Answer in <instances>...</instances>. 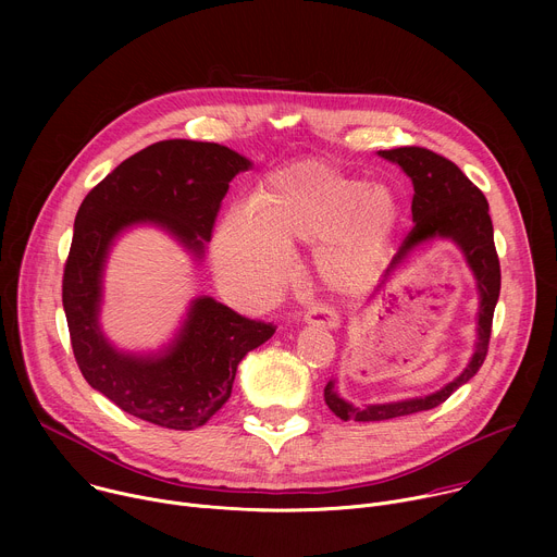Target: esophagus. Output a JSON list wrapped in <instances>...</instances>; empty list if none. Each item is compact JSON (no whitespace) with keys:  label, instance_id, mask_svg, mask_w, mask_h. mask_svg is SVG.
<instances>
[{"label":"esophagus","instance_id":"1","mask_svg":"<svg viewBox=\"0 0 557 557\" xmlns=\"http://www.w3.org/2000/svg\"><path fill=\"white\" fill-rule=\"evenodd\" d=\"M304 322L314 324V326H324V329H337L339 326V317L335 310H331L324 304H310L304 310Z\"/></svg>","mask_w":557,"mask_h":557}]
</instances>
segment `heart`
I'll list each match as a JSON object with an SVG mask.
<instances>
[{
	"instance_id": "1",
	"label": "heart",
	"mask_w": 557,
	"mask_h": 557,
	"mask_svg": "<svg viewBox=\"0 0 557 557\" xmlns=\"http://www.w3.org/2000/svg\"><path fill=\"white\" fill-rule=\"evenodd\" d=\"M401 205L381 183L306 161L267 178L256 207H231L215 235L220 273L249 297H267L286 275V247L312 245L320 277L335 290L368 288L385 267Z\"/></svg>"
}]
</instances>
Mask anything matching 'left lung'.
Segmentation results:
<instances>
[{
	"mask_svg": "<svg viewBox=\"0 0 557 557\" xmlns=\"http://www.w3.org/2000/svg\"><path fill=\"white\" fill-rule=\"evenodd\" d=\"M381 158L389 163L399 165L414 185L412 198V220L414 228L408 233L399 253L389 262L383 273L385 284L392 273L399 269L421 245L434 240V237H445L451 240L465 256L467 267L473 273L475 288H479L481 306H479V337L473 344V355L467 368L441 389L417 396V399L394 401V404H374L355 408L352 404L344 401L335 389V381H329L324 387L326 406L342 419V421H387L396 417H408L417 412L432 410L447 401L451 392H456L462 383H467L475 372L481 370L490 337H492V322H494V308L500 295V262L494 245V226L490 218V205L483 191L475 187L451 161L445 156L434 153L425 147H396L379 151Z\"/></svg>",
	"mask_w": 557,
	"mask_h": 557,
	"instance_id": "1",
	"label": "left lung"
}]
</instances>
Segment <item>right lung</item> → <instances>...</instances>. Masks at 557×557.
Masks as SVG:
<instances>
[{"label":"right lung","mask_w":557,"mask_h":557,"mask_svg":"<svg viewBox=\"0 0 557 557\" xmlns=\"http://www.w3.org/2000/svg\"><path fill=\"white\" fill-rule=\"evenodd\" d=\"M249 168V158L218 143L161 140L129 156L76 211L63 269L74 359L95 389L136 419L170 430L205 425L228 401L237 363L271 339L275 326L198 297L165 350L121 352L99 324L110 247L125 228L156 224L200 260L228 183Z\"/></svg>","instance_id":"1"}]
</instances>
